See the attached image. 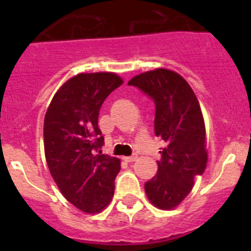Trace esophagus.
Wrapping results in <instances>:
<instances>
[{
    "mask_svg": "<svg viewBox=\"0 0 251 251\" xmlns=\"http://www.w3.org/2000/svg\"><path fill=\"white\" fill-rule=\"evenodd\" d=\"M137 158H138V156H137V153H134V154H132V156L123 157V159H124V161H126V162H134Z\"/></svg>",
    "mask_w": 251,
    "mask_h": 251,
    "instance_id": "obj_1",
    "label": "esophagus"
}]
</instances>
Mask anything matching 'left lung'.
<instances>
[{"instance_id": "left-lung-1", "label": "left lung", "mask_w": 251, "mask_h": 251, "mask_svg": "<svg viewBox=\"0 0 251 251\" xmlns=\"http://www.w3.org/2000/svg\"><path fill=\"white\" fill-rule=\"evenodd\" d=\"M156 106L154 133L166 146L159 151L158 171L145 183L147 197L159 208H174L191 192L195 176L207 163L205 123L196 95L177 73L156 69L130 79Z\"/></svg>"}]
</instances>
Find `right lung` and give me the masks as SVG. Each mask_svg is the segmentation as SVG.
Masks as SVG:
<instances>
[{
	"mask_svg": "<svg viewBox=\"0 0 251 251\" xmlns=\"http://www.w3.org/2000/svg\"><path fill=\"white\" fill-rule=\"evenodd\" d=\"M123 84L113 73L77 74L54 95L44 121L49 170L66 200L88 214L100 212L114 195L121 161L103 154L98 127L101 104Z\"/></svg>",
	"mask_w": 251,
	"mask_h": 251,
	"instance_id": "add662e5",
	"label": "right lung"
}]
</instances>
